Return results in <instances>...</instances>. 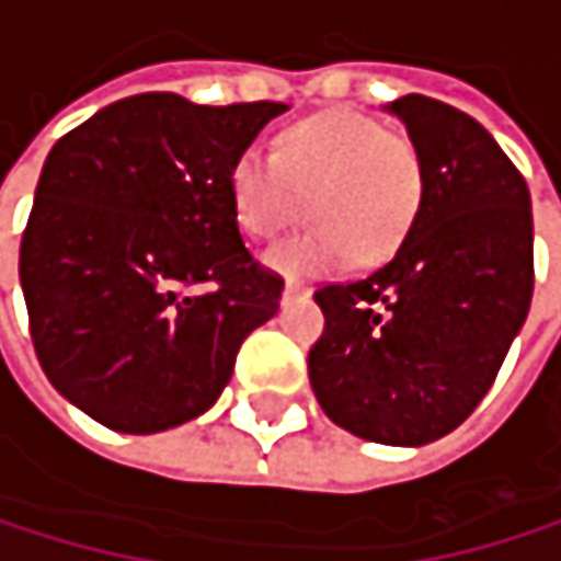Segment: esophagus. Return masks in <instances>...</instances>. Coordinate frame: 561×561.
I'll return each instance as SVG.
<instances>
[{
	"label": "esophagus",
	"instance_id": "1",
	"mask_svg": "<svg viewBox=\"0 0 561 561\" xmlns=\"http://www.w3.org/2000/svg\"><path fill=\"white\" fill-rule=\"evenodd\" d=\"M312 286L309 283H299V278H289L286 289H283V299H299V296H309Z\"/></svg>",
	"mask_w": 561,
	"mask_h": 561
}]
</instances>
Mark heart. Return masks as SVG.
<instances>
[{"label": "heart", "instance_id": "obj_1", "mask_svg": "<svg viewBox=\"0 0 561 561\" xmlns=\"http://www.w3.org/2000/svg\"><path fill=\"white\" fill-rule=\"evenodd\" d=\"M228 181L252 239H275L309 202L316 225L278 242L268 265L316 275L350 259L380 265L403 245L424 202V154L411 134L370 114L327 111L278 134L272 158L245 150Z\"/></svg>", "mask_w": 561, "mask_h": 561}]
</instances>
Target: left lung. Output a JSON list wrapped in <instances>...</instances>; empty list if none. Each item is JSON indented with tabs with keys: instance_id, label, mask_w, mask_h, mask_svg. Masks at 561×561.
<instances>
[{
	"instance_id": "1",
	"label": "left lung",
	"mask_w": 561,
	"mask_h": 561,
	"mask_svg": "<svg viewBox=\"0 0 561 561\" xmlns=\"http://www.w3.org/2000/svg\"><path fill=\"white\" fill-rule=\"evenodd\" d=\"M424 154V202L403 245L353 283H327L309 383L343 431L377 444L450 434L491 390L535 286L522 171L458 106L390 103Z\"/></svg>"
}]
</instances>
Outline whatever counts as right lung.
<instances>
[{"instance_id": "obj_1", "label": "right lung", "mask_w": 561, "mask_h": 561, "mask_svg": "<svg viewBox=\"0 0 561 561\" xmlns=\"http://www.w3.org/2000/svg\"><path fill=\"white\" fill-rule=\"evenodd\" d=\"M286 103L137 93L62 134L19 245L49 383L96 424L154 434L205 414L283 275L252 259L231 164Z\"/></svg>"}]
</instances>
